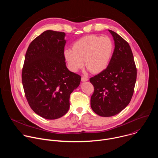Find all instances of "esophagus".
Wrapping results in <instances>:
<instances>
[{
	"label": "esophagus",
	"mask_w": 158,
	"mask_h": 158,
	"mask_svg": "<svg viewBox=\"0 0 158 158\" xmlns=\"http://www.w3.org/2000/svg\"><path fill=\"white\" fill-rule=\"evenodd\" d=\"M81 81H82V82H85V81H88V78L87 77H85V76H82V78H81Z\"/></svg>",
	"instance_id": "obj_1"
}]
</instances>
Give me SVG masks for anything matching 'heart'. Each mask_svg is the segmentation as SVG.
Listing matches in <instances>:
<instances>
[{"mask_svg":"<svg viewBox=\"0 0 158 158\" xmlns=\"http://www.w3.org/2000/svg\"><path fill=\"white\" fill-rule=\"evenodd\" d=\"M114 51V44L107 36L85 35L77 40L73 50L66 49L64 54L69 69L77 72L84 66L92 73L104 71L109 65Z\"/></svg>","mask_w":158,"mask_h":158,"instance_id":"b5f03b06","label":"heart"}]
</instances>
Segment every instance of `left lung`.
Segmentation results:
<instances>
[{
    "instance_id": "left-lung-1",
    "label": "left lung",
    "mask_w": 158,
    "mask_h": 158,
    "mask_svg": "<svg viewBox=\"0 0 158 158\" xmlns=\"http://www.w3.org/2000/svg\"><path fill=\"white\" fill-rule=\"evenodd\" d=\"M108 31L114 40V51L107 68L89 80L94 88L91 108L102 117L116 115L129 104L137 77L129 44L115 32Z\"/></svg>"
}]
</instances>
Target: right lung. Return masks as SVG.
Here are the masks:
<instances>
[{
    "label": "right lung",
    "instance_id": "1",
    "mask_svg": "<svg viewBox=\"0 0 158 158\" xmlns=\"http://www.w3.org/2000/svg\"><path fill=\"white\" fill-rule=\"evenodd\" d=\"M65 34L44 31L27 50L22 82L27 102L39 116L56 119L67 113L70 95L81 77L67 68L64 54Z\"/></svg>",
    "mask_w": 158,
    "mask_h": 158
}]
</instances>
